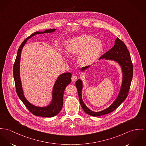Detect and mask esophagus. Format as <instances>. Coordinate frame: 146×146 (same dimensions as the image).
I'll use <instances>...</instances> for the list:
<instances>
[{"mask_svg":"<svg viewBox=\"0 0 146 146\" xmlns=\"http://www.w3.org/2000/svg\"><path fill=\"white\" fill-rule=\"evenodd\" d=\"M77 79V76H76V75H74L72 76V80L73 82H76Z\"/></svg>","mask_w":146,"mask_h":146,"instance_id":"34e87169","label":"esophagus"}]
</instances>
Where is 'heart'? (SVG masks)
I'll list each match as a JSON object with an SVG mask.
<instances>
[{
  "label": "heart",
  "instance_id": "b5f03b06",
  "mask_svg": "<svg viewBox=\"0 0 146 146\" xmlns=\"http://www.w3.org/2000/svg\"><path fill=\"white\" fill-rule=\"evenodd\" d=\"M66 52L69 54H78V61L83 66H89L100 56L103 50L101 40L93 36L82 34L70 38L65 42Z\"/></svg>",
  "mask_w": 146,
  "mask_h": 146
}]
</instances>
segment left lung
<instances>
[{
    "mask_svg": "<svg viewBox=\"0 0 146 146\" xmlns=\"http://www.w3.org/2000/svg\"><path fill=\"white\" fill-rule=\"evenodd\" d=\"M102 59L115 61L121 66L123 74L122 83L118 97L112 104L107 108L100 112H96L90 110L83 102L82 96V90L83 86V83L80 79L76 81V86L78 90L80 105L85 112L94 117L103 115L112 112L121 105V104L126 99L128 94V92L133 77V68L129 52L126 45L118 38H117L115 40L114 46L101 56L99 59ZM90 67V66H88L85 67H82L81 68V70L84 71Z\"/></svg>",
    "mask_w": 146,
    "mask_h": 146,
    "instance_id": "obj_1",
    "label": "left lung"
}]
</instances>
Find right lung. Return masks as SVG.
<instances>
[{
	"label": "right lung",
	"instance_id": "add662e5",
	"mask_svg": "<svg viewBox=\"0 0 146 146\" xmlns=\"http://www.w3.org/2000/svg\"><path fill=\"white\" fill-rule=\"evenodd\" d=\"M56 29H46L44 32H35L27 37L20 45L13 67V76L15 84L16 92L21 100L26 106L27 109L36 116L44 117H52L60 112L63 104V94L66 87L71 82V73L61 74L55 82L52 92V100L50 104L46 107H36L32 104L25 98L23 90L22 83L20 78V60L21 52L23 46L27 43V40L36 34L50 33L54 32Z\"/></svg>",
	"mask_w": 146,
	"mask_h": 146
}]
</instances>
